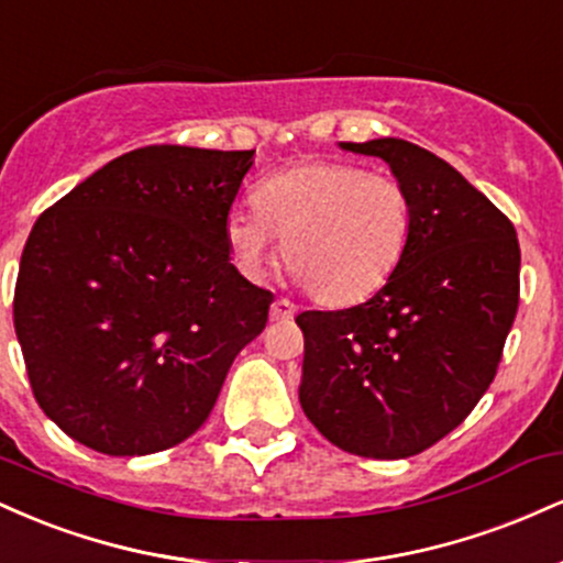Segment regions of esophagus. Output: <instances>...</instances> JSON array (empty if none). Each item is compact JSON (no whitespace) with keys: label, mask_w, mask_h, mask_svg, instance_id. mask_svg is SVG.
Here are the masks:
<instances>
[{"label":"esophagus","mask_w":563,"mask_h":563,"mask_svg":"<svg viewBox=\"0 0 563 563\" xmlns=\"http://www.w3.org/2000/svg\"><path fill=\"white\" fill-rule=\"evenodd\" d=\"M296 314V307L288 299H275L269 307V318L273 320H290Z\"/></svg>","instance_id":"esophagus-1"}]
</instances>
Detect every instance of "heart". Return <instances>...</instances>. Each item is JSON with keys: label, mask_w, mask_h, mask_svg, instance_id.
Here are the masks:
<instances>
[{"label": "heart", "mask_w": 563, "mask_h": 563, "mask_svg": "<svg viewBox=\"0 0 563 563\" xmlns=\"http://www.w3.org/2000/svg\"><path fill=\"white\" fill-rule=\"evenodd\" d=\"M254 209L224 222L238 269L260 275L277 238L296 283L325 307L371 299L397 273L412 238L407 187L349 161H301L269 174Z\"/></svg>", "instance_id": "obj_1"}]
</instances>
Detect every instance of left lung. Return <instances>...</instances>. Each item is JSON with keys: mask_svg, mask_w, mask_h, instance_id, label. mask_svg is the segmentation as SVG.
<instances>
[{"mask_svg": "<svg viewBox=\"0 0 563 563\" xmlns=\"http://www.w3.org/2000/svg\"><path fill=\"white\" fill-rule=\"evenodd\" d=\"M341 147L391 166L412 198V238L373 299L296 318L299 399L335 448L397 461L448 437L493 384L519 309V238L434 153L397 137Z\"/></svg>", "mask_w": 563, "mask_h": 563, "instance_id": "obj_1", "label": "left lung"}]
</instances>
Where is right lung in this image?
Instances as JSON below:
<instances>
[{
    "label": "right lung",
    "instance_id": "add662e5",
    "mask_svg": "<svg viewBox=\"0 0 563 563\" xmlns=\"http://www.w3.org/2000/svg\"><path fill=\"white\" fill-rule=\"evenodd\" d=\"M254 151L147 145L36 219L12 320L44 416L102 455L196 434L273 294L230 264L224 222Z\"/></svg>",
    "mask_w": 563,
    "mask_h": 563
}]
</instances>
